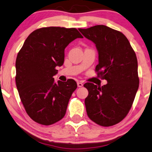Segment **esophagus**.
<instances>
[{
    "instance_id": "obj_1",
    "label": "esophagus",
    "mask_w": 152,
    "mask_h": 152,
    "mask_svg": "<svg viewBox=\"0 0 152 152\" xmlns=\"http://www.w3.org/2000/svg\"><path fill=\"white\" fill-rule=\"evenodd\" d=\"M77 85H78V87H82L83 86V83H81V82H78V83H77Z\"/></svg>"
}]
</instances>
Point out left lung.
Masks as SVG:
<instances>
[{
	"label": "left lung",
	"mask_w": 152,
	"mask_h": 152,
	"mask_svg": "<svg viewBox=\"0 0 152 152\" xmlns=\"http://www.w3.org/2000/svg\"><path fill=\"white\" fill-rule=\"evenodd\" d=\"M78 30L96 44L99 61L96 71L108 83L102 87L84 85L89 91L85 99L87 115L99 126L115 125L128 115L139 89L137 56L128 39L118 31L104 25Z\"/></svg>",
	"instance_id": "left-lung-1"
}]
</instances>
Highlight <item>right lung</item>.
<instances>
[{
    "label": "right lung",
    "mask_w": 152,
    "mask_h": 152,
    "mask_svg": "<svg viewBox=\"0 0 152 152\" xmlns=\"http://www.w3.org/2000/svg\"><path fill=\"white\" fill-rule=\"evenodd\" d=\"M75 28L50 26L31 33L18 54L15 83L26 112L33 121L49 126L65 116L75 80L54 82L56 67L64 63L65 48L76 38Z\"/></svg>",
    "instance_id": "add662e5"
}]
</instances>
